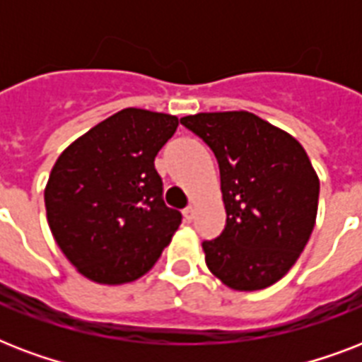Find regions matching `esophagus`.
I'll return each instance as SVG.
<instances>
[{"mask_svg":"<svg viewBox=\"0 0 362 362\" xmlns=\"http://www.w3.org/2000/svg\"><path fill=\"white\" fill-rule=\"evenodd\" d=\"M184 218H186V221L193 220V206H186V209H184Z\"/></svg>","mask_w":362,"mask_h":362,"instance_id":"34e87169","label":"esophagus"}]
</instances>
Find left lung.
Masks as SVG:
<instances>
[{
  "mask_svg": "<svg viewBox=\"0 0 362 362\" xmlns=\"http://www.w3.org/2000/svg\"><path fill=\"white\" fill-rule=\"evenodd\" d=\"M180 124L220 165L226 229L203 242L210 272L237 291L272 286L297 263L314 231L320 178L289 133L246 110L201 112Z\"/></svg>",
  "mask_w": 362,
  "mask_h": 362,
  "instance_id": "8db88e82",
  "label": "left lung"
}]
</instances>
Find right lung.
Wrapping results in <instances>:
<instances>
[{"label":"right lung","mask_w":362,"mask_h":362,"mask_svg":"<svg viewBox=\"0 0 362 362\" xmlns=\"http://www.w3.org/2000/svg\"><path fill=\"white\" fill-rule=\"evenodd\" d=\"M178 118L124 109L76 139L45 189L50 231L76 270L98 284H127L152 269L182 223L163 201L153 159Z\"/></svg>","instance_id":"add662e5"}]
</instances>
